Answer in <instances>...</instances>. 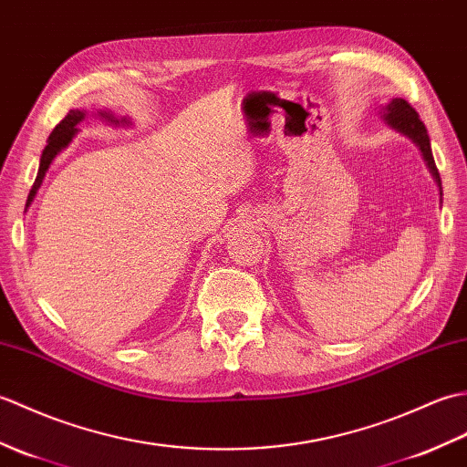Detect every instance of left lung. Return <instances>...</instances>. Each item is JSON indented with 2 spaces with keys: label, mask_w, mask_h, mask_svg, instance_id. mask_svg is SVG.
<instances>
[{
  "label": "left lung",
  "mask_w": 467,
  "mask_h": 467,
  "mask_svg": "<svg viewBox=\"0 0 467 467\" xmlns=\"http://www.w3.org/2000/svg\"><path fill=\"white\" fill-rule=\"evenodd\" d=\"M386 121L393 130L406 133L408 138H411L418 143L421 153H423V160L428 161V168L433 173V178H436V182L441 185L440 171H438L436 161H433V155H431L428 130H426V126H423V121L420 119V113L411 108V103H408L401 98L391 99V103H388L386 106Z\"/></svg>",
  "instance_id": "1"
}]
</instances>
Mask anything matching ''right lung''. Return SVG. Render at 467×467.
Returning <instances> with one entry per match:
<instances>
[{
    "mask_svg": "<svg viewBox=\"0 0 467 467\" xmlns=\"http://www.w3.org/2000/svg\"><path fill=\"white\" fill-rule=\"evenodd\" d=\"M86 118V113L84 111H79V109H69L67 111V116L61 119L57 126L54 128V131L49 133V138H47V146H46V150H44V153H41V161H39V170H37V178H36V182H34V185H31V190H29V195H27V205L34 202V195L37 193V188L41 185V182H44V178H46V171H47V168H49V163L54 161V158L56 155L64 150L67 143L71 141V138L76 136V131H78V123ZM101 118H106V119H109V121H116L118 123V119L111 116V113H101ZM123 121V119H121Z\"/></svg>",
    "mask_w": 467,
    "mask_h": 467,
    "instance_id": "right-lung-1",
    "label": "right lung"
}]
</instances>
